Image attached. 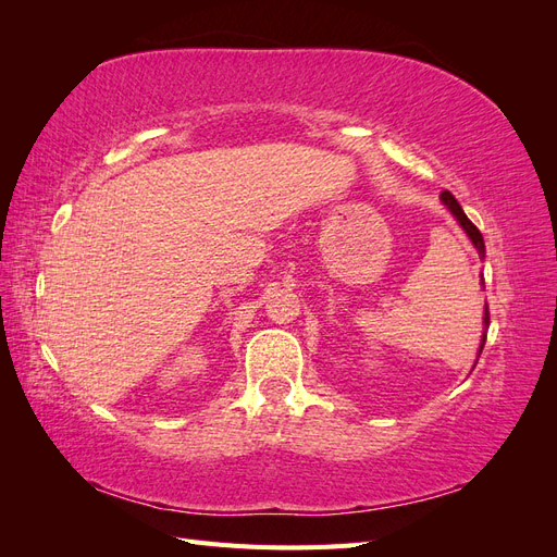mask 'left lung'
Here are the masks:
<instances>
[{"mask_svg":"<svg viewBox=\"0 0 557 557\" xmlns=\"http://www.w3.org/2000/svg\"><path fill=\"white\" fill-rule=\"evenodd\" d=\"M442 201L444 205L448 207V211L458 218V223L462 225V230L467 232V237L471 239V244L476 246V250H479V256L481 258H485V244H483V234L479 232V227L469 221V218L465 215V211H462V207L458 205V199H455L448 190H444L442 193ZM483 323H485V327L491 325V311H487V305H485V313H483ZM483 346H485V334H483V342H481V348H479V356H481V350H483Z\"/></svg>","mask_w":557,"mask_h":557,"instance_id":"left-lung-1","label":"left lung"}]
</instances>
